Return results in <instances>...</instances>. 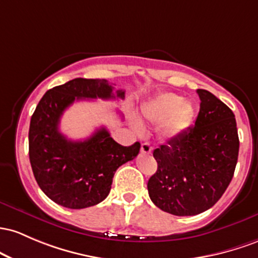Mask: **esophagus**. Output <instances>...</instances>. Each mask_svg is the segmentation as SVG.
Returning <instances> with one entry per match:
<instances>
[{
  "label": "esophagus",
  "instance_id": "34e87169",
  "mask_svg": "<svg viewBox=\"0 0 258 258\" xmlns=\"http://www.w3.org/2000/svg\"><path fill=\"white\" fill-rule=\"evenodd\" d=\"M152 150H153V147L149 143H144L143 145H141V152L145 153V155H149V153H151Z\"/></svg>",
  "mask_w": 258,
  "mask_h": 258
}]
</instances>
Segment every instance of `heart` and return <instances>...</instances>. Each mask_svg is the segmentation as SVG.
I'll list each match as a JSON object with an SVG mask.
<instances>
[{
  "instance_id": "b5f03b06",
  "label": "heart",
  "mask_w": 258,
  "mask_h": 258,
  "mask_svg": "<svg viewBox=\"0 0 258 258\" xmlns=\"http://www.w3.org/2000/svg\"><path fill=\"white\" fill-rule=\"evenodd\" d=\"M192 103L173 92H162L143 106V115L150 121H164L161 134L166 139L178 137L191 123ZM139 126V125H138Z\"/></svg>"
}]
</instances>
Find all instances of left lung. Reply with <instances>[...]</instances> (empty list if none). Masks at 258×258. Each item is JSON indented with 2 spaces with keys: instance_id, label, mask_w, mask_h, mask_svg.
Segmentation results:
<instances>
[{
  "instance_id": "left-lung-1",
  "label": "left lung",
  "mask_w": 258,
  "mask_h": 258,
  "mask_svg": "<svg viewBox=\"0 0 258 258\" xmlns=\"http://www.w3.org/2000/svg\"><path fill=\"white\" fill-rule=\"evenodd\" d=\"M195 124L153 151L157 172L149 179L150 199L174 216L205 212L222 198L239 155L235 115L210 91L198 90Z\"/></svg>"
}]
</instances>
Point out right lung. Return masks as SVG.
<instances>
[{
  "instance_id": "obj_1",
  "label": "right lung",
  "mask_w": 258,
  "mask_h": 258,
  "mask_svg": "<svg viewBox=\"0 0 258 258\" xmlns=\"http://www.w3.org/2000/svg\"><path fill=\"white\" fill-rule=\"evenodd\" d=\"M124 98L106 79L69 80L43 95L31 115L29 158L40 189L60 206L80 210L108 196L115 170L134 160L140 143L121 146L106 128L85 140L73 141L59 132L63 112L75 101Z\"/></svg>"
}]
</instances>
